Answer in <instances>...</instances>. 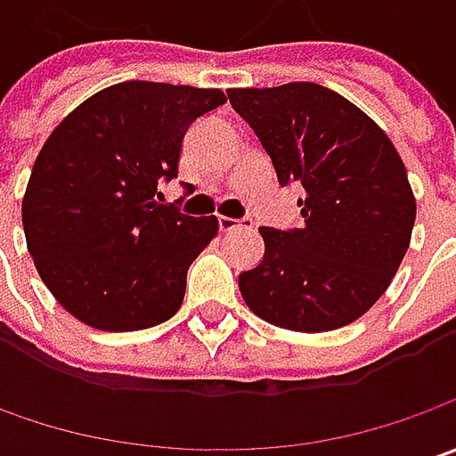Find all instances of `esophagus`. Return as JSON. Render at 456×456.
Wrapping results in <instances>:
<instances>
[{"mask_svg": "<svg viewBox=\"0 0 456 456\" xmlns=\"http://www.w3.org/2000/svg\"><path fill=\"white\" fill-rule=\"evenodd\" d=\"M251 225V220L248 218H218V228L223 233H231V231H238V228H248Z\"/></svg>", "mask_w": 456, "mask_h": 456, "instance_id": "34e87169", "label": "esophagus"}]
</instances>
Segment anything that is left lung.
Segmentation results:
<instances>
[{"mask_svg":"<svg viewBox=\"0 0 456 456\" xmlns=\"http://www.w3.org/2000/svg\"><path fill=\"white\" fill-rule=\"evenodd\" d=\"M228 101L272 157L279 184L305 190L299 228H258L264 258L238 273L246 305L297 332L355 322L388 289L416 220L391 139L317 83L231 88Z\"/></svg>","mask_w":456,"mask_h":456,"instance_id":"left-lung-1","label":"left lung"}]
</instances>
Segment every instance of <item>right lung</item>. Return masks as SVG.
<instances>
[{
  "label": "right lung",
  "mask_w": 456,
  "mask_h": 456,
  "mask_svg": "<svg viewBox=\"0 0 456 456\" xmlns=\"http://www.w3.org/2000/svg\"><path fill=\"white\" fill-rule=\"evenodd\" d=\"M223 103L218 88L129 80L83 101L47 136L22 225L47 289L80 322L132 332L180 309L187 269L218 220L157 202V184L177 177L187 129Z\"/></svg>",
  "instance_id": "1"
}]
</instances>
